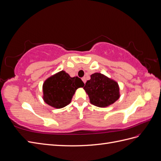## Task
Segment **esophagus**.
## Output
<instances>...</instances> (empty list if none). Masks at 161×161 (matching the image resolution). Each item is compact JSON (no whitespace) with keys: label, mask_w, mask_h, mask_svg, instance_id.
Segmentation results:
<instances>
[{"label":"esophagus","mask_w":161,"mask_h":161,"mask_svg":"<svg viewBox=\"0 0 161 161\" xmlns=\"http://www.w3.org/2000/svg\"><path fill=\"white\" fill-rule=\"evenodd\" d=\"M82 81H83L84 83L85 84V82H86V78H85V77H82Z\"/></svg>","instance_id":"esophagus-1"}]
</instances>
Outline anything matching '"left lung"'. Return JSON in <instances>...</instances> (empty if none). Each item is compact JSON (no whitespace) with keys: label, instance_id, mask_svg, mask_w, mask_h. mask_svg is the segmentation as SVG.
<instances>
[{"label":"left lung","instance_id":"obj_1","mask_svg":"<svg viewBox=\"0 0 161 161\" xmlns=\"http://www.w3.org/2000/svg\"><path fill=\"white\" fill-rule=\"evenodd\" d=\"M83 89L89 95L91 103L99 108L114 103L119 97L118 84L101 73L92 74Z\"/></svg>","mask_w":161,"mask_h":161}]
</instances>
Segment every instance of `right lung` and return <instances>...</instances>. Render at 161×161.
<instances>
[{"label":"right lung","instance_id":"add662e5","mask_svg":"<svg viewBox=\"0 0 161 161\" xmlns=\"http://www.w3.org/2000/svg\"><path fill=\"white\" fill-rule=\"evenodd\" d=\"M84 85L80 78H71L66 72L60 71L43 83V100L53 108H62L70 103L76 90Z\"/></svg>","mask_w":161,"mask_h":161}]
</instances>
